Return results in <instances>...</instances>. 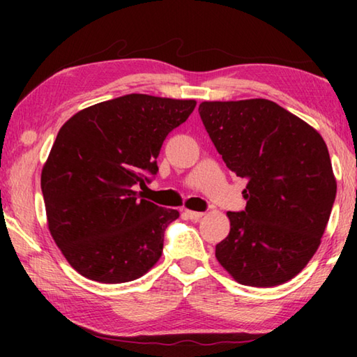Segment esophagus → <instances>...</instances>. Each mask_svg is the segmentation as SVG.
Segmentation results:
<instances>
[{"instance_id":"1","label":"esophagus","mask_w":357,"mask_h":357,"mask_svg":"<svg viewBox=\"0 0 357 357\" xmlns=\"http://www.w3.org/2000/svg\"><path fill=\"white\" fill-rule=\"evenodd\" d=\"M184 214L187 215V219H190V220H198V219H202V217L204 215L203 213H198V211H189V209H187Z\"/></svg>"}]
</instances>
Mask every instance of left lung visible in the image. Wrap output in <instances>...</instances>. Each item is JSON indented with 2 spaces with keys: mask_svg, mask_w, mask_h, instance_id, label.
Listing matches in <instances>:
<instances>
[{
  "mask_svg": "<svg viewBox=\"0 0 357 357\" xmlns=\"http://www.w3.org/2000/svg\"><path fill=\"white\" fill-rule=\"evenodd\" d=\"M198 112L223 162L247 181L245 209L227 213L215 258L241 285L291 280L315 255L335 200L328 146L268 99L202 102Z\"/></svg>",
  "mask_w": 357,
  "mask_h": 357,
  "instance_id": "obj_1",
  "label": "left lung"
}]
</instances>
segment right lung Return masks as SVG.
I'll return each mask as SVG.
<instances>
[{"mask_svg":"<svg viewBox=\"0 0 357 357\" xmlns=\"http://www.w3.org/2000/svg\"><path fill=\"white\" fill-rule=\"evenodd\" d=\"M195 105L126 94L84 108L59 129L40 187L48 229L77 273L124 283L159 261L179 213L143 200L134 187L155 176L162 143Z\"/></svg>","mask_w":357,"mask_h":357,"instance_id":"obj_1","label":"right lung"}]
</instances>
